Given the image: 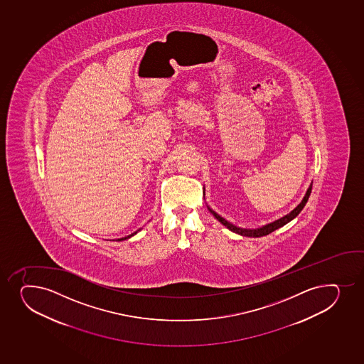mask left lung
I'll list each match as a JSON object with an SVG mask.
<instances>
[{
	"label": "left lung",
	"mask_w": 364,
	"mask_h": 364,
	"mask_svg": "<svg viewBox=\"0 0 364 364\" xmlns=\"http://www.w3.org/2000/svg\"><path fill=\"white\" fill-rule=\"evenodd\" d=\"M311 188H313V181H311V184H310L309 188L306 190L305 192L304 197H303V200H301V203L298 204L297 207L294 208V210L291 211L289 214L287 215L282 216L279 220H275L273 223H267L264 226L258 227V228H242V227L235 226L233 223H230V221H227L225 218L219 215L215 210H213L209 205L207 204L208 210L210 211L211 214L214 215L219 223H223V226L228 228L230 231L235 232L237 235H242V237H252V238H258V237H263V235H269L272 232L275 231V230H278L280 227L285 226L286 223H289V221H292V220L298 216V214L303 210V208L305 207V204L309 200L310 193H311Z\"/></svg>",
	"instance_id": "obj_1"
}]
</instances>
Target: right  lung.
I'll use <instances>...</instances> for the list:
<instances>
[{
	"label": "right lung",
	"mask_w": 364,
	"mask_h": 364,
	"mask_svg": "<svg viewBox=\"0 0 364 364\" xmlns=\"http://www.w3.org/2000/svg\"><path fill=\"white\" fill-rule=\"evenodd\" d=\"M141 228H139V230H137L136 232H133V233H131V235H126V237H122V238L119 239H113V240H117V242H122V240H126V239L131 238V237H133L134 235H137L138 232L141 231Z\"/></svg>",
	"instance_id": "1"
}]
</instances>
